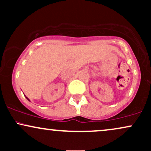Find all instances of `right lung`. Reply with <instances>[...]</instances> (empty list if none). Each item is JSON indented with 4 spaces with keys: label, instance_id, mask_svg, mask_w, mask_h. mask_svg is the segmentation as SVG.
I'll list each match as a JSON object with an SVG mask.
<instances>
[{
    "label": "right lung",
    "instance_id": "1",
    "mask_svg": "<svg viewBox=\"0 0 151 151\" xmlns=\"http://www.w3.org/2000/svg\"><path fill=\"white\" fill-rule=\"evenodd\" d=\"M26 98H27V97H26ZM27 100H29V99H28V98H27ZM29 101H30V100H29Z\"/></svg>",
    "mask_w": 151,
    "mask_h": 151
}]
</instances>
